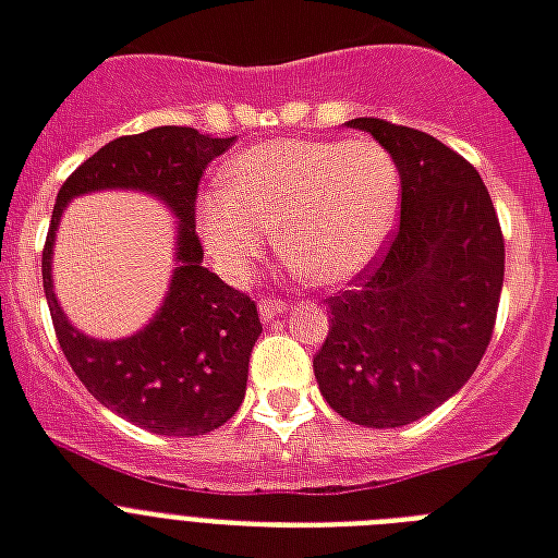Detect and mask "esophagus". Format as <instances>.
Here are the masks:
<instances>
[{
    "label": "esophagus",
    "instance_id": "obj_1",
    "mask_svg": "<svg viewBox=\"0 0 558 558\" xmlns=\"http://www.w3.org/2000/svg\"><path fill=\"white\" fill-rule=\"evenodd\" d=\"M288 311V305H284L282 300H276V296H270V300H262L258 302V314H262V319H274L279 317V314H284Z\"/></svg>",
    "mask_w": 558,
    "mask_h": 558
}]
</instances>
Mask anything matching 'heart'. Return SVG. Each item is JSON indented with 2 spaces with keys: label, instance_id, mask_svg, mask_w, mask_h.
I'll list each match as a JSON object with an SVG mask.
<instances>
[{
  "label": "heart",
  "instance_id": "obj_1",
  "mask_svg": "<svg viewBox=\"0 0 558 558\" xmlns=\"http://www.w3.org/2000/svg\"><path fill=\"white\" fill-rule=\"evenodd\" d=\"M399 168L369 140H274L241 150L223 189L197 201V235L220 274L244 282L276 247L317 284H343L373 265L399 209Z\"/></svg>",
  "mask_w": 558,
  "mask_h": 558
}]
</instances>
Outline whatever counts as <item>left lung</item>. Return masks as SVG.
Masks as SVG:
<instances>
[{
  "label": "left lung",
  "mask_w": 558,
  "mask_h": 558,
  "mask_svg": "<svg viewBox=\"0 0 558 558\" xmlns=\"http://www.w3.org/2000/svg\"><path fill=\"white\" fill-rule=\"evenodd\" d=\"M399 168L401 218L352 288L328 296L319 392L349 422L401 427L463 387L486 355L504 288V232L472 162L434 136L352 119Z\"/></svg>",
  "instance_id": "8db88e82"
}]
</instances>
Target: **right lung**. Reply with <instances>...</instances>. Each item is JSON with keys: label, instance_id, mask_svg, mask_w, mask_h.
Here are the masks:
<instances>
[{"label": "right lung", "instance_id": "1", "mask_svg": "<svg viewBox=\"0 0 558 558\" xmlns=\"http://www.w3.org/2000/svg\"><path fill=\"white\" fill-rule=\"evenodd\" d=\"M235 136L215 140L194 128H154L119 136L60 185L43 247V291L54 335L72 373L104 408L162 436L209 434L235 416L247 390L250 352L262 335L256 302L203 267L194 232L197 185L211 159ZM136 187L175 211L178 260L163 308L148 327L122 341H95L77 332L59 311L50 284V247L62 206L77 193Z\"/></svg>", "mask_w": 558, "mask_h": 558}]
</instances>
